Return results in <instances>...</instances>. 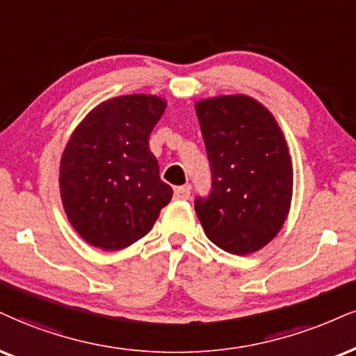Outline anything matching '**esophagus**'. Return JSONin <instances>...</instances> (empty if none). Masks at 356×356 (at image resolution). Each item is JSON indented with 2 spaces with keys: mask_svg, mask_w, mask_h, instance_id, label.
I'll return each instance as SVG.
<instances>
[{
  "mask_svg": "<svg viewBox=\"0 0 356 356\" xmlns=\"http://www.w3.org/2000/svg\"><path fill=\"white\" fill-rule=\"evenodd\" d=\"M173 198L178 200V201H185V200L190 198V186H178V188H175Z\"/></svg>",
  "mask_w": 356,
  "mask_h": 356,
  "instance_id": "esophagus-1",
  "label": "esophagus"
}]
</instances>
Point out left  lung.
Instances as JSON below:
<instances>
[{
	"mask_svg": "<svg viewBox=\"0 0 356 356\" xmlns=\"http://www.w3.org/2000/svg\"><path fill=\"white\" fill-rule=\"evenodd\" d=\"M211 191L195 200L208 239L244 256L277 236L292 201V161L282 130L257 100L221 95L196 104Z\"/></svg>",
	"mask_w": 356,
	"mask_h": 356,
	"instance_id": "left-lung-1",
	"label": "left lung"
}]
</instances>
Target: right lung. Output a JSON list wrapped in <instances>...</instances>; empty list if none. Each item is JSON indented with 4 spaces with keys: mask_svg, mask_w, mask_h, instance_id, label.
Here are the masks:
<instances>
[{
    "mask_svg": "<svg viewBox=\"0 0 356 356\" xmlns=\"http://www.w3.org/2000/svg\"><path fill=\"white\" fill-rule=\"evenodd\" d=\"M166 102L156 95L105 100L65 145L59 168L64 211L90 245L118 251L137 243L155 225L173 190L160 178L148 147Z\"/></svg>",
    "mask_w": 356,
    "mask_h": 356,
    "instance_id": "add662e5",
    "label": "right lung"
}]
</instances>
